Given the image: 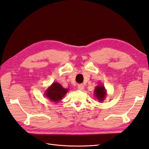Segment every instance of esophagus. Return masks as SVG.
Wrapping results in <instances>:
<instances>
[{
	"instance_id": "34e87169",
	"label": "esophagus",
	"mask_w": 149,
	"mask_h": 149,
	"mask_svg": "<svg viewBox=\"0 0 149 149\" xmlns=\"http://www.w3.org/2000/svg\"><path fill=\"white\" fill-rule=\"evenodd\" d=\"M78 90H79V91H83V90H84V85L82 84H78Z\"/></svg>"
}]
</instances>
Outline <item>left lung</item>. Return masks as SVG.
Returning <instances> with one entry per match:
<instances>
[{
	"instance_id": "1",
	"label": "left lung",
	"mask_w": 149,
	"mask_h": 149,
	"mask_svg": "<svg viewBox=\"0 0 149 149\" xmlns=\"http://www.w3.org/2000/svg\"><path fill=\"white\" fill-rule=\"evenodd\" d=\"M94 94L95 98L99 102H103L107 97V90L104 85H98L95 87L94 91Z\"/></svg>"
}]
</instances>
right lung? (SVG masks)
<instances>
[{
  "label": "right lung",
  "instance_id": "obj_1",
  "mask_svg": "<svg viewBox=\"0 0 149 149\" xmlns=\"http://www.w3.org/2000/svg\"><path fill=\"white\" fill-rule=\"evenodd\" d=\"M68 91V89L63 88L60 84L55 82L45 90L44 95L50 101L57 103L63 98Z\"/></svg>",
  "mask_w": 149,
  "mask_h": 149
}]
</instances>
